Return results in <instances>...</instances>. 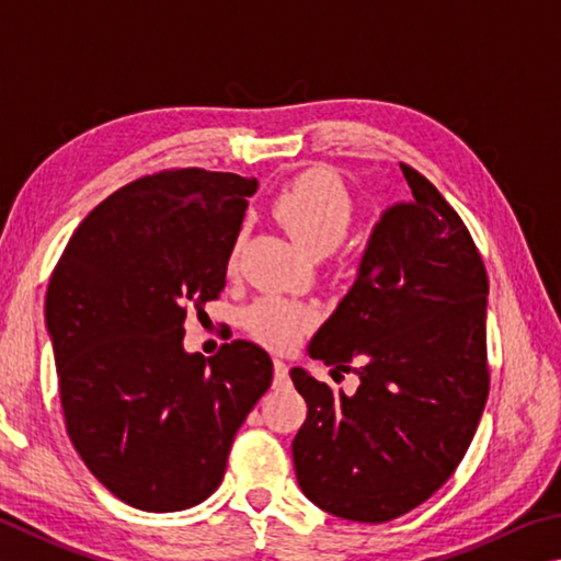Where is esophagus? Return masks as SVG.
I'll return each mask as SVG.
<instances>
[{"label": "esophagus", "mask_w": 561, "mask_h": 561, "mask_svg": "<svg viewBox=\"0 0 561 561\" xmlns=\"http://www.w3.org/2000/svg\"><path fill=\"white\" fill-rule=\"evenodd\" d=\"M289 380V368L282 358H274V385H284Z\"/></svg>", "instance_id": "esophagus-1"}]
</instances>
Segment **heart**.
<instances>
[{
    "mask_svg": "<svg viewBox=\"0 0 561 561\" xmlns=\"http://www.w3.org/2000/svg\"><path fill=\"white\" fill-rule=\"evenodd\" d=\"M274 216L284 230L309 254H329L345 240L353 222V198L343 181L329 169H311L287 183L274 198ZM242 236L230 250V264L238 262ZM313 323V311L297 301L264 297L245 311V325L267 345H291Z\"/></svg>",
    "mask_w": 561,
    "mask_h": 561,
    "instance_id": "b5f03b06",
    "label": "heart"
}]
</instances>
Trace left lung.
<instances>
[{"instance_id": "8db88e82", "label": "left lung", "mask_w": 561, "mask_h": 561, "mask_svg": "<svg viewBox=\"0 0 561 561\" xmlns=\"http://www.w3.org/2000/svg\"><path fill=\"white\" fill-rule=\"evenodd\" d=\"M375 222L358 277L309 355L360 378L355 394L291 368L307 422L291 442L304 495L343 520L387 523L461 463L488 400V274L471 232L420 171Z\"/></svg>"}]
</instances>
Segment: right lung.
Wrapping results in <instances>:
<instances>
[{
	"label": "right lung",
	"mask_w": 561,
	"mask_h": 561,
	"mask_svg": "<svg viewBox=\"0 0 561 561\" xmlns=\"http://www.w3.org/2000/svg\"><path fill=\"white\" fill-rule=\"evenodd\" d=\"M257 179L159 171L80 222L46 291L60 407L76 451L122 503L176 513L226 476L232 439L272 385L260 345L213 358L183 348V321L220 297Z\"/></svg>",
	"instance_id": "1"
}]
</instances>
